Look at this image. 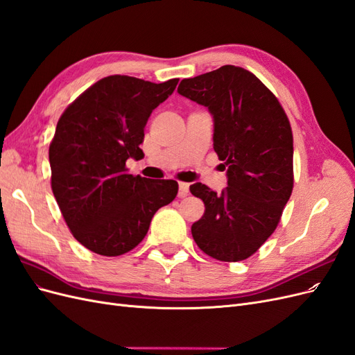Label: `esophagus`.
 Returning a JSON list of instances; mask_svg holds the SVG:
<instances>
[{
    "label": "esophagus",
    "instance_id": "1",
    "mask_svg": "<svg viewBox=\"0 0 355 355\" xmlns=\"http://www.w3.org/2000/svg\"><path fill=\"white\" fill-rule=\"evenodd\" d=\"M189 192V184L187 182H180L179 184V197H187Z\"/></svg>",
    "mask_w": 355,
    "mask_h": 355
}]
</instances>
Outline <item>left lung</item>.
Returning <instances> with one entry per match:
<instances>
[{
	"instance_id": "left-lung-1",
	"label": "left lung",
	"mask_w": 355,
	"mask_h": 355,
	"mask_svg": "<svg viewBox=\"0 0 355 355\" xmlns=\"http://www.w3.org/2000/svg\"><path fill=\"white\" fill-rule=\"evenodd\" d=\"M178 93L206 106L213 149L227 164L220 194L192 184L204 202L191 232L200 249L223 262L252 256L275 231L293 189V136L280 102L259 78L239 67L182 80Z\"/></svg>"
}]
</instances>
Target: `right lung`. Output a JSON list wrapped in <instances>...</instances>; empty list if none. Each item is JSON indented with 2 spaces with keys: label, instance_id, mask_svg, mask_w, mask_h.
Segmentation results:
<instances>
[{
  "label": "right lung",
  "instance_id": "1",
  "mask_svg": "<svg viewBox=\"0 0 355 355\" xmlns=\"http://www.w3.org/2000/svg\"><path fill=\"white\" fill-rule=\"evenodd\" d=\"M179 78L151 83L127 75L102 78L69 105L50 144L51 189L77 241L102 256L141 243L178 182L127 175L125 161L144 158V128L175 92Z\"/></svg>",
  "mask_w": 355,
  "mask_h": 355
}]
</instances>
